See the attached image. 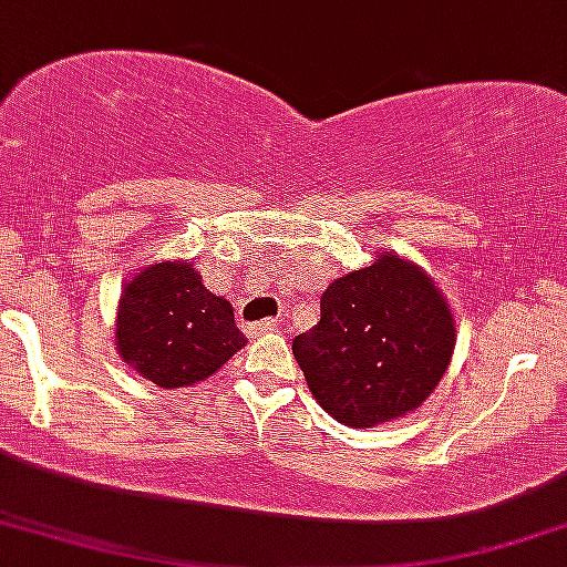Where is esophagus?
<instances>
[{
	"instance_id": "1",
	"label": "esophagus",
	"mask_w": 567,
	"mask_h": 567,
	"mask_svg": "<svg viewBox=\"0 0 567 567\" xmlns=\"http://www.w3.org/2000/svg\"><path fill=\"white\" fill-rule=\"evenodd\" d=\"M275 329H277V321L267 319V321H256V324H248V327H246V332H248L250 337H261V334L275 332Z\"/></svg>"
}]
</instances>
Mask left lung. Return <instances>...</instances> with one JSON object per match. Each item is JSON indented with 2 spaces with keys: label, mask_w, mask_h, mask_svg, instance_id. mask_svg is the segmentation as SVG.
I'll return each instance as SVG.
<instances>
[{
  "label": "left lung",
  "mask_w": 567,
  "mask_h": 567,
  "mask_svg": "<svg viewBox=\"0 0 567 567\" xmlns=\"http://www.w3.org/2000/svg\"><path fill=\"white\" fill-rule=\"evenodd\" d=\"M453 348L447 300L419 264L392 250L337 277L321 296V319L292 340L311 395L355 429L415 411L440 384Z\"/></svg>",
  "instance_id": "left-lung-1"
}]
</instances>
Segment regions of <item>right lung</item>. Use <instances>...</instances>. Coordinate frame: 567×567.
<instances>
[{"instance_id": "obj_1", "label": "right lung", "mask_w": 567, "mask_h": 567, "mask_svg": "<svg viewBox=\"0 0 567 567\" xmlns=\"http://www.w3.org/2000/svg\"><path fill=\"white\" fill-rule=\"evenodd\" d=\"M114 342L135 374L175 390L209 379L248 340L190 261H162L125 282Z\"/></svg>"}]
</instances>
